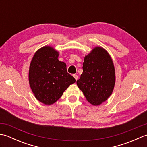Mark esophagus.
Instances as JSON below:
<instances>
[{"label":"esophagus","mask_w":147,"mask_h":147,"mask_svg":"<svg viewBox=\"0 0 147 147\" xmlns=\"http://www.w3.org/2000/svg\"><path fill=\"white\" fill-rule=\"evenodd\" d=\"M73 76H74V78H75L76 81H77V80H78V75H77V74H74Z\"/></svg>","instance_id":"34e87169"}]
</instances>
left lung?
Wrapping results in <instances>:
<instances>
[{"mask_svg": "<svg viewBox=\"0 0 147 147\" xmlns=\"http://www.w3.org/2000/svg\"><path fill=\"white\" fill-rule=\"evenodd\" d=\"M83 73L77 80L78 88L90 104L100 105L112 94L115 83V68L108 52L95 47L85 56Z\"/></svg>", "mask_w": 147, "mask_h": 147, "instance_id": "8db88e82", "label": "left lung"}]
</instances>
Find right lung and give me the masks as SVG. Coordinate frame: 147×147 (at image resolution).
Wrapping results in <instances>:
<instances>
[{
	"instance_id": "right-lung-1",
	"label": "right lung",
	"mask_w": 147,
	"mask_h": 147,
	"mask_svg": "<svg viewBox=\"0 0 147 147\" xmlns=\"http://www.w3.org/2000/svg\"><path fill=\"white\" fill-rule=\"evenodd\" d=\"M59 52L46 45L37 51L29 68V83L35 98L45 105L60 98L69 86L76 80L67 73L66 64L59 61Z\"/></svg>"
}]
</instances>
